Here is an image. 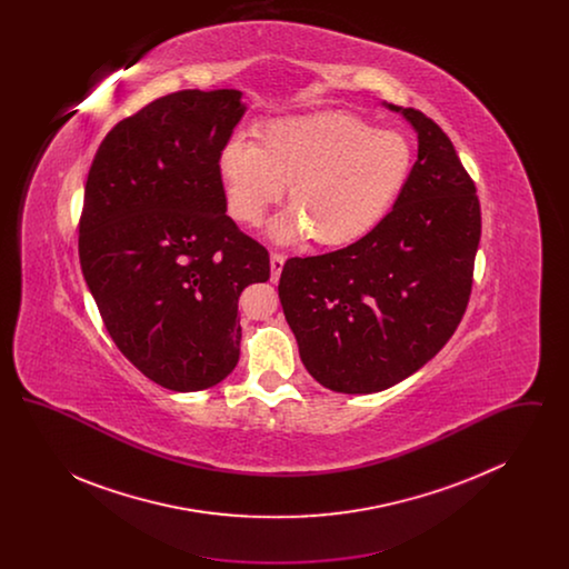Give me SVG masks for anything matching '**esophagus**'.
I'll use <instances>...</instances> for the list:
<instances>
[{
	"label": "esophagus",
	"instance_id": "34e87169",
	"mask_svg": "<svg viewBox=\"0 0 569 569\" xmlns=\"http://www.w3.org/2000/svg\"><path fill=\"white\" fill-rule=\"evenodd\" d=\"M286 264V256L283 253H271V281L274 283L279 279V274L283 271Z\"/></svg>",
	"mask_w": 569,
	"mask_h": 569
}]
</instances>
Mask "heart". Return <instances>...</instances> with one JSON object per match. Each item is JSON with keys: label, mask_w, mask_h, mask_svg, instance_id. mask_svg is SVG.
<instances>
[{"label": "heart", "mask_w": 569, "mask_h": 569, "mask_svg": "<svg viewBox=\"0 0 569 569\" xmlns=\"http://www.w3.org/2000/svg\"><path fill=\"white\" fill-rule=\"evenodd\" d=\"M411 170L406 136L352 114L277 119L256 130V144L232 138L217 153L226 211L241 226H258L288 186L292 209L271 226L281 243H356L395 209Z\"/></svg>", "instance_id": "1"}]
</instances>
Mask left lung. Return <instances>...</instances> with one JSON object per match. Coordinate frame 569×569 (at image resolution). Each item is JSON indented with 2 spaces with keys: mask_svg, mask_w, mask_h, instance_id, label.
I'll return each instance as SVG.
<instances>
[{
  "mask_svg": "<svg viewBox=\"0 0 569 569\" xmlns=\"http://www.w3.org/2000/svg\"><path fill=\"white\" fill-rule=\"evenodd\" d=\"M418 160L388 217L343 249L290 258L279 300L300 360L325 388L386 390L425 367L467 309L482 232L476 183L452 140L416 109Z\"/></svg>",
  "mask_w": 569,
  "mask_h": 569,
  "instance_id": "8db88e82",
  "label": "left lung"
}]
</instances>
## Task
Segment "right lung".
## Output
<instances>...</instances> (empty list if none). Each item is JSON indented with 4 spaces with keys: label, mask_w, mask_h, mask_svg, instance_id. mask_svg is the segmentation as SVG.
Here are the masks:
<instances>
[{
    "label": "right lung",
    "mask_w": 569,
    "mask_h": 569,
    "mask_svg": "<svg viewBox=\"0 0 569 569\" xmlns=\"http://www.w3.org/2000/svg\"><path fill=\"white\" fill-rule=\"evenodd\" d=\"M237 89H183L119 121L84 183L79 258L110 339L174 392L228 378L239 297L271 277L269 251L226 216L217 153L244 107Z\"/></svg>",
    "instance_id": "1"
}]
</instances>
